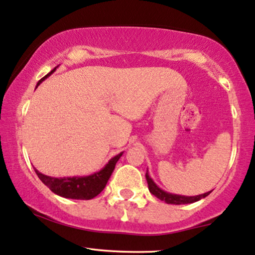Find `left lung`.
Returning <instances> with one entry per match:
<instances>
[{"instance_id": "8db88e82", "label": "left lung", "mask_w": 255, "mask_h": 255, "mask_svg": "<svg viewBox=\"0 0 255 255\" xmlns=\"http://www.w3.org/2000/svg\"><path fill=\"white\" fill-rule=\"evenodd\" d=\"M146 181H147L148 184V190L149 193L154 195L155 197H158L159 200H161L163 202L168 204H190L194 203V202L200 201L201 198L207 197L211 191H208V193L201 194V195H196V196H184V195H177V194H172V193H167V191L162 190L158 184H156L151 176L148 174V169L146 172Z\"/></svg>"}]
</instances>
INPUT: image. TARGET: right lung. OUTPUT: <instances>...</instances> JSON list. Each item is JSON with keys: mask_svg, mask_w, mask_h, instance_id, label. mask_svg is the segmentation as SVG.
Listing matches in <instances>:
<instances>
[{"mask_svg": "<svg viewBox=\"0 0 255 255\" xmlns=\"http://www.w3.org/2000/svg\"><path fill=\"white\" fill-rule=\"evenodd\" d=\"M55 69L40 80L37 83V87L44 81L45 79L48 78ZM36 87V88H37ZM123 155V152L120 154L115 155L108 161L102 169L99 172H95L90 175H83V176H68V177H53L47 176L45 174L40 173L39 170L34 168V172L39 177L41 182L45 186L50 188L51 191L54 194L59 195V196L65 198H72V200H92V198L96 197L101 191L104 189L108 180L110 179L111 174H113L115 166L121 156Z\"/></svg>", "mask_w": 255, "mask_h": 255, "instance_id": "add662e5", "label": "right lung"}]
</instances>
